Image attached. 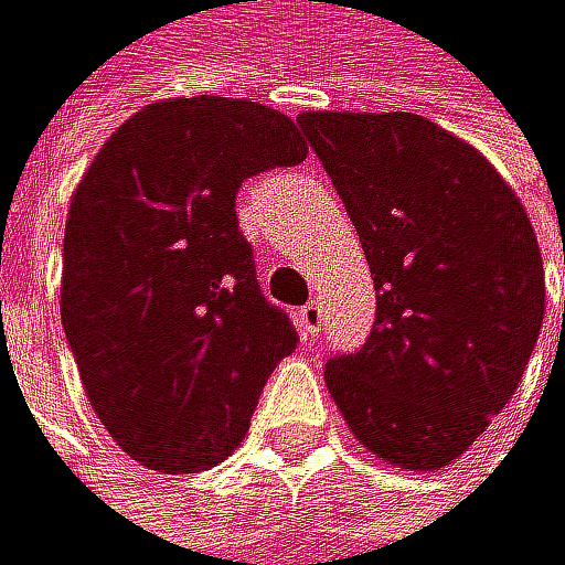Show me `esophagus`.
<instances>
[{
	"mask_svg": "<svg viewBox=\"0 0 565 565\" xmlns=\"http://www.w3.org/2000/svg\"><path fill=\"white\" fill-rule=\"evenodd\" d=\"M298 322H301V330H306V337H319V330H322V301L312 298L309 306H301Z\"/></svg>",
	"mask_w": 565,
	"mask_h": 565,
	"instance_id": "1",
	"label": "esophagus"
}]
</instances>
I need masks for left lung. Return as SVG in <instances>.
<instances>
[{"label":"left lung","mask_w":565,"mask_h":565,"mask_svg":"<svg viewBox=\"0 0 565 565\" xmlns=\"http://www.w3.org/2000/svg\"><path fill=\"white\" fill-rule=\"evenodd\" d=\"M298 128L375 280L371 337L326 361L330 396L388 466H451L514 396L545 319L527 211L482 152L420 114L312 110Z\"/></svg>","instance_id":"1"}]
</instances>
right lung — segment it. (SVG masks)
Here are the masks:
<instances>
[{"label":"right lung","mask_w":565,"mask_h":565,"mask_svg":"<svg viewBox=\"0 0 565 565\" xmlns=\"http://www.w3.org/2000/svg\"><path fill=\"white\" fill-rule=\"evenodd\" d=\"M309 156L295 120L225 96L162 99L107 138L65 222L62 322L89 406L156 472H201L249 430L298 347L256 285L243 180Z\"/></svg>","instance_id":"add662e5"}]
</instances>
